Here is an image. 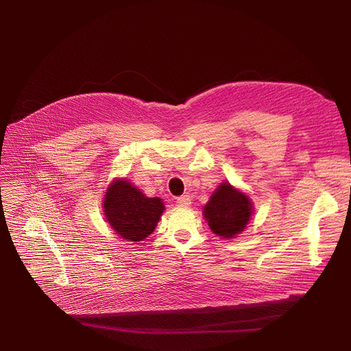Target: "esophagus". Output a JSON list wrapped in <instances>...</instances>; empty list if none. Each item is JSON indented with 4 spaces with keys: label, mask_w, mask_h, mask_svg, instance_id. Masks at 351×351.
<instances>
[{
    "label": "esophagus",
    "mask_w": 351,
    "mask_h": 351,
    "mask_svg": "<svg viewBox=\"0 0 351 351\" xmlns=\"http://www.w3.org/2000/svg\"><path fill=\"white\" fill-rule=\"evenodd\" d=\"M176 204L180 208H188L191 205V196L189 195H182L176 199Z\"/></svg>",
    "instance_id": "1"
}]
</instances>
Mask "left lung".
<instances>
[{"label": "left lung", "mask_w": 351, "mask_h": 351, "mask_svg": "<svg viewBox=\"0 0 351 351\" xmlns=\"http://www.w3.org/2000/svg\"><path fill=\"white\" fill-rule=\"evenodd\" d=\"M253 213L252 200L230 183L223 182L204 208V216L212 232L223 239L242 233Z\"/></svg>", "instance_id": "obj_1"}]
</instances>
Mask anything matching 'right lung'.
Returning a JSON list of instances; mask_svg holds the SVG:
<instances>
[{"instance_id": "obj_1", "label": "right lung", "mask_w": 351, "mask_h": 351, "mask_svg": "<svg viewBox=\"0 0 351 351\" xmlns=\"http://www.w3.org/2000/svg\"><path fill=\"white\" fill-rule=\"evenodd\" d=\"M102 208L110 228L129 242L145 241L165 210L162 199L145 196L126 179L110 183Z\"/></svg>"}]
</instances>
